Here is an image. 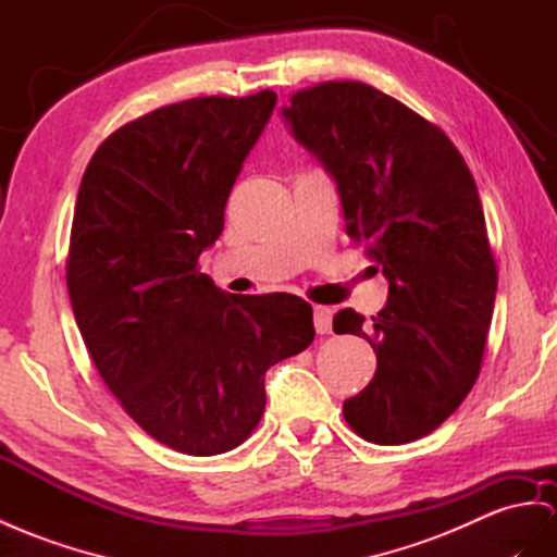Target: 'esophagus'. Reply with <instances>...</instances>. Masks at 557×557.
Here are the masks:
<instances>
[{
	"mask_svg": "<svg viewBox=\"0 0 557 557\" xmlns=\"http://www.w3.org/2000/svg\"><path fill=\"white\" fill-rule=\"evenodd\" d=\"M312 324H315L318 334H330L332 332V310L324 306H315V310H312Z\"/></svg>",
	"mask_w": 557,
	"mask_h": 557,
	"instance_id": "esophagus-1",
	"label": "esophagus"
}]
</instances>
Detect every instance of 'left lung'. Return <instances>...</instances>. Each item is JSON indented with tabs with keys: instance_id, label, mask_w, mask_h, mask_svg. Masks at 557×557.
<instances>
[{
	"instance_id": "1",
	"label": "left lung",
	"mask_w": 557,
	"mask_h": 557,
	"mask_svg": "<svg viewBox=\"0 0 557 557\" xmlns=\"http://www.w3.org/2000/svg\"><path fill=\"white\" fill-rule=\"evenodd\" d=\"M289 101L294 138L334 176L348 235L388 280L372 322L334 318L376 352L344 417L376 445L419 440L463 403L487 344L496 263L478 185L440 126L369 84L322 82Z\"/></svg>"
}]
</instances>
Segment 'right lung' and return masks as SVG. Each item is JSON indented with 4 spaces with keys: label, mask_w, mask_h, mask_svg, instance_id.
I'll return each mask as SVG.
<instances>
[{
    "label": "right lung",
    "mask_w": 557,
    "mask_h": 557,
    "mask_svg": "<svg viewBox=\"0 0 557 557\" xmlns=\"http://www.w3.org/2000/svg\"><path fill=\"white\" fill-rule=\"evenodd\" d=\"M275 91L202 96L110 134L77 193L65 280L98 374L162 445L213 456L259 425L265 372L315 338L292 294H225L199 273Z\"/></svg>",
    "instance_id": "1"
}]
</instances>
